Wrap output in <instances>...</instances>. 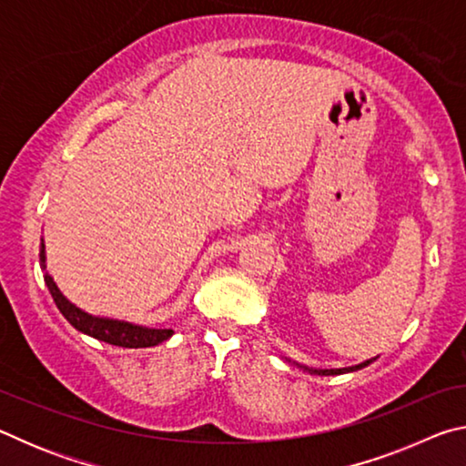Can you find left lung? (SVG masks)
Returning a JSON list of instances; mask_svg holds the SVG:
<instances>
[{"label":"left lung","instance_id":"1","mask_svg":"<svg viewBox=\"0 0 466 466\" xmlns=\"http://www.w3.org/2000/svg\"><path fill=\"white\" fill-rule=\"evenodd\" d=\"M374 360H376V358H374ZM374 360H368V361H364V364H360V366H351V368H339V370H310V368H304V366H299V368L309 370L310 374H319V376H330V374H345V372H353V370H360V368H364V366H368V364H372Z\"/></svg>","mask_w":466,"mask_h":466}]
</instances>
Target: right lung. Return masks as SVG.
<instances>
[{
  "instance_id": "right-lung-1",
  "label": "right lung",
  "mask_w": 466,
  "mask_h": 466,
  "mask_svg": "<svg viewBox=\"0 0 466 466\" xmlns=\"http://www.w3.org/2000/svg\"><path fill=\"white\" fill-rule=\"evenodd\" d=\"M38 257H41V263L45 269V244H41V255ZM45 283H46V288H49L59 312L67 319L69 325L77 330H82V333H86V335L98 339V341H105V343L116 345V347H129V350H137V347H154L157 343L167 341V339L175 333L172 329H147V327H137V325H131V322H123V320L92 317V314L80 310L77 306H74L66 296L61 294L49 273H45Z\"/></svg>"
}]
</instances>
